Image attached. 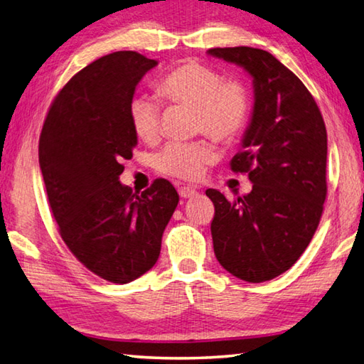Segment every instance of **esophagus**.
Masks as SVG:
<instances>
[{
  "label": "esophagus",
  "instance_id": "1",
  "mask_svg": "<svg viewBox=\"0 0 364 364\" xmlns=\"http://www.w3.org/2000/svg\"><path fill=\"white\" fill-rule=\"evenodd\" d=\"M178 194L186 199V197H194L197 194V189L189 188V186H181V188H178Z\"/></svg>",
  "mask_w": 364,
  "mask_h": 364
}]
</instances>
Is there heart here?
Instances as JSON below:
<instances>
[{
    "label": "heart",
    "mask_w": 364,
    "mask_h": 364,
    "mask_svg": "<svg viewBox=\"0 0 364 364\" xmlns=\"http://www.w3.org/2000/svg\"><path fill=\"white\" fill-rule=\"evenodd\" d=\"M157 95L168 103L188 105L196 109V130L218 143H232L245 129L250 114V95L239 79H223L215 68L186 60L165 75L156 87ZM129 119L135 135L144 143H154L161 134V108L153 98L135 97L129 105ZM216 159V151L207 141H175L156 157L161 173L197 180L205 165Z\"/></svg>",
    "instance_id": "heart-1"
}]
</instances>
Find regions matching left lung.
I'll return each mask as SVG.
<instances>
[{"mask_svg": "<svg viewBox=\"0 0 364 364\" xmlns=\"http://www.w3.org/2000/svg\"><path fill=\"white\" fill-rule=\"evenodd\" d=\"M208 54L242 67L255 89L251 122L230 161L253 189L234 202L207 189L215 256L237 279L267 282L299 259L318 228L328 191L325 121L301 79L267 50L240 46Z\"/></svg>", "mask_w": 364, "mask_h": 364, "instance_id": "8db88e82", "label": "left lung"}]
</instances>
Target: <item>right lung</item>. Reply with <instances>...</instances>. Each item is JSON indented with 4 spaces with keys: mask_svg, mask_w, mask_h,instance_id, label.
Wrapping results in <instances>:
<instances>
[{
    "mask_svg": "<svg viewBox=\"0 0 364 364\" xmlns=\"http://www.w3.org/2000/svg\"><path fill=\"white\" fill-rule=\"evenodd\" d=\"M156 65L134 50L92 62L58 92L39 136L58 232L79 262L111 283H129L154 266L180 200L164 178L141 194L119 181L136 146L129 105Z\"/></svg>",
    "mask_w": 364,
    "mask_h": 364,
    "instance_id": "1",
    "label": "right lung"
}]
</instances>
